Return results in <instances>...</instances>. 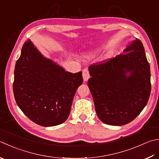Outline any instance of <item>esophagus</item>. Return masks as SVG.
<instances>
[{"instance_id": "esophagus-1", "label": "esophagus", "mask_w": 159, "mask_h": 159, "mask_svg": "<svg viewBox=\"0 0 159 159\" xmlns=\"http://www.w3.org/2000/svg\"><path fill=\"white\" fill-rule=\"evenodd\" d=\"M82 76H83V80L84 82H86L90 77V75H89V72L87 68H84L82 71Z\"/></svg>"}]
</instances>
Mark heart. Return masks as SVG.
Segmentation results:
<instances>
[{"instance_id": "1", "label": "heart", "mask_w": 159, "mask_h": 159, "mask_svg": "<svg viewBox=\"0 0 159 159\" xmlns=\"http://www.w3.org/2000/svg\"><path fill=\"white\" fill-rule=\"evenodd\" d=\"M99 52V50H95L94 52H93L92 53H91V56H95V55H97V54Z\"/></svg>"}]
</instances>
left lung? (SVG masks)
<instances>
[{
	"instance_id": "left-lung-1",
	"label": "left lung",
	"mask_w": 159,
	"mask_h": 159,
	"mask_svg": "<svg viewBox=\"0 0 159 159\" xmlns=\"http://www.w3.org/2000/svg\"><path fill=\"white\" fill-rule=\"evenodd\" d=\"M88 86L95 111L107 125H126L139 116L151 92L150 67L139 39L133 41L123 53L89 68Z\"/></svg>"
}]
</instances>
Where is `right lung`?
Wrapping results in <instances>:
<instances>
[{
	"instance_id": "add662e5",
	"label": "right lung",
	"mask_w": 159,
	"mask_h": 159,
	"mask_svg": "<svg viewBox=\"0 0 159 159\" xmlns=\"http://www.w3.org/2000/svg\"><path fill=\"white\" fill-rule=\"evenodd\" d=\"M82 73H71L41 55L30 40L15 65L13 91L17 105L29 119L43 127L60 125L70 114Z\"/></svg>"
}]
</instances>
